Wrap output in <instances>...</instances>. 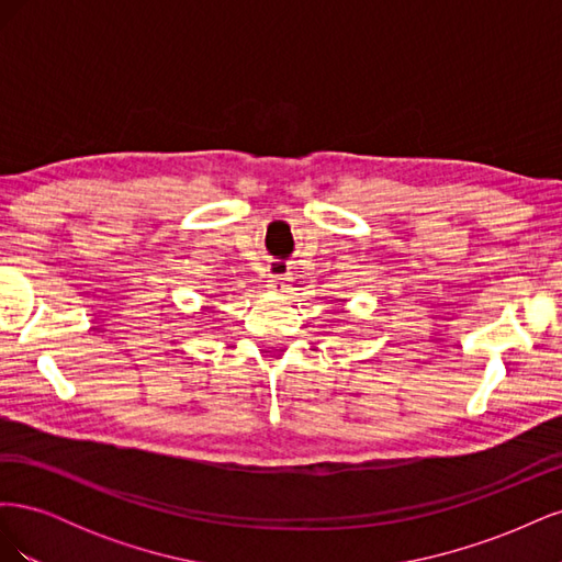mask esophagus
<instances>
[{"mask_svg":"<svg viewBox=\"0 0 562 562\" xmlns=\"http://www.w3.org/2000/svg\"><path fill=\"white\" fill-rule=\"evenodd\" d=\"M285 277L283 274H271L269 277V288H271V291H274V293H283L285 291Z\"/></svg>","mask_w":562,"mask_h":562,"instance_id":"esophagus-1","label":"esophagus"}]
</instances>
